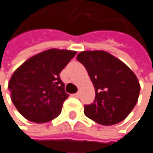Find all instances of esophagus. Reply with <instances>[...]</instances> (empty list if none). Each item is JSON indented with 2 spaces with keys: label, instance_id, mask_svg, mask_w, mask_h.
Returning a JSON list of instances; mask_svg holds the SVG:
<instances>
[{
  "label": "esophagus",
  "instance_id": "esophagus-1",
  "mask_svg": "<svg viewBox=\"0 0 153 153\" xmlns=\"http://www.w3.org/2000/svg\"><path fill=\"white\" fill-rule=\"evenodd\" d=\"M73 96H74V97H79V92H77V93H75V94H74Z\"/></svg>",
  "mask_w": 153,
  "mask_h": 153
}]
</instances>
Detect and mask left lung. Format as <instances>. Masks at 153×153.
<instances>
[{
    "label": "left lung",
    "instance_id": "8db88e82",
    "mask_svg": "<svg viewBox=\"0 0 153 153\" xmlns=\"http://www.w3.org/2000/svg\"><path fill=\"white\" fill-rule=\"evenodd\" d=\"M77 59L86 68L94 85V102L84 106L85 115L105 126L124 120L137 105L140 84L122 61L103 50L82 51Z\"/></svg>",
    "mask_w": 153,
    "mask_h": 153
}]
</instances>
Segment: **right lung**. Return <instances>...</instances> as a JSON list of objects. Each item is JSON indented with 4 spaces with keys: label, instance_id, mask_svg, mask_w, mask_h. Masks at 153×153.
<instances>
[{
    "label": "right lung",
    "instance_id": "add662e5",
    "mask_svg": "<svg viewBox=\"0 0 153 153\" xmlns=\"http://www.w3.org/2000/svg\"><path fill=\"white\" fill-rule=\"evenodd\" d=\"M76 53L48 49L27 59L14 72L8 88L12 103L26 120L44 123L61 113L69 95L59 74Z\"/></svg>",
    "mask_w": 153,
    "mask_h": 153
}]
</instances>
